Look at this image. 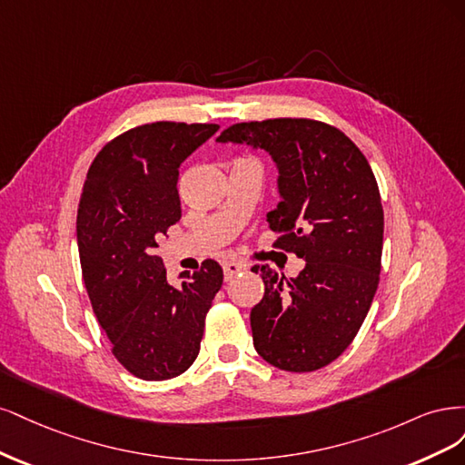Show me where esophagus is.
I'll use <instances>...</instances> for the list:
<instances>
[{
    "mask_svg": "<svg viewBox=\"0 0 465 465\" xmlns=\"http://www.w3.org/2000/svg\"><path fill=\"white\" fill-rule=\"evenodd\" d=\"M245 271H247V266L242 264V262H235V261L223 262V278H226V280H232V278H235L237 274H242Z\"/></svg>",
    "mask_w": 465,
    "mask_h": 465,
    "instance_id": "obj_1",
    "label": "esophagus"
}]
</instances>
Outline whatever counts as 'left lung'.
Returning <instances> with one entry per match:
<instances>
[{
  "label": "left lung",
  "mask_w": 465,
  "mask_h": 465,
  "mask_svg": "<svg viewBox=\"0 0 465 465\" xmlns=\"http://www.w3.org/2000/svg\"><path fill=\"white\" fill-rule=\"evenodd\" d=\"M218 143L264 148L282 201L266 214L276 247L305 268L295 278L254 266L264 295L251 311L252 343L271 365L309 372L338 359L379 288L384 213L363 153L340 129L307 117L235 124Z\"/></svg>",
  "instance_id": "8db88e82"
}]
</instances>
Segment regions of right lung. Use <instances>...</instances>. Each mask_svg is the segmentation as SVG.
<instances>
[{"instance_id":"right-lung-1","label":"right lung","mask_w":465,"mask_h":465,"mask_svg":"<svg viewBox=\"0 0 465 465\" xmlns=\"http://www.w3.org/2000/svg\"><path fill=\"white\" fill-rule=\"evenodd\" d=\"M218 129L177 122L133 127L102 148L84 179L77 213L84 286L112 353L143 381H168L193 365L222 288V266L213 259L172 286L154 251L182 218L179 166Z\"/></svg>"}]
</instances>
